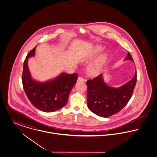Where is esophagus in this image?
Returning a JSON list of instances; mask_svg holds the SVG:
<instances>
[{
    "label": "esophagus",
    "mask_w": 157,
    "mask_h": 157,
    "mask_svg": "<svg viewBox=\"0 0 157 157\" xmlns=\"http://www.w3.org/2000/svg\"><path fill=\"white\" fill-rule=\"evenodd\" d=\"M78 82H84L85 81L84 79L82 78V77H78V80H77Z\"/></svg>",
    "instance_id": "esophagus-1"
}]
</instances>
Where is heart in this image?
<instances>
[{"mask_svg": "<svg viewBox=\"0 0 157 157\" xmlns=\"http://www.w3.org/2000/svg\"><path fill=\"white\" fill-rule=\"evenodd\" d=\"M102 47L100 45L95 46L91 52L90 53V56L91 57H93L102 49ZM108 55L106 53H103L98 56L95 60L91 64H90L87 69V71L90 75L96 76L98 75L101 72L104 65L107 60Z\"/></svg>", "mask_w": 157, "mask_h": 157, "instance_id": "heart-1", "label": "heart"}]
</instances>
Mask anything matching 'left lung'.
<instances>
[{
    "label": "left lung",
    "instance_id": "obj_1",
    "mask_svg": "<svg viewBox=\"0 0 157 157\" xmlns=\"http://www.w3.org/2000/svg\"><path fill=\"white\" fill-rule=\"evenodd\" d=\"M125 60L134 62L130 52H128ZM136 81V72L129 82L119 88H113L106 84L103 81L102 74L87 81L88 108L94 114L104 118L117 113L130 100Z\"/></svg>",
    "mask_w": 157,
    "mask_h": 157
}]
</instances>
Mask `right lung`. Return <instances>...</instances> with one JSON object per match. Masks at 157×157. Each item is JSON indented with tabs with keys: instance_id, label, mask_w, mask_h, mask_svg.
Instances as JSON below:
<instances>
[{
	"instance_id": "add662e5",
	"label": "right lung",
	"mask_w": 157,
	"mask_h": 157,
	"mask_svg": "<svg viewBox=\"0 0 157 157\" xmlns=\"http://www.w3.org/2000/svg\"><path fill=\"white\" fill-rule=\"evenodd\" d=\"M35 49L36 47L28 53L24 60L22 75L24 91L35 108L45 112H54L66 105L73 86L77 81L78 75L62 73L57 77L44 82L33 79L27 61L35 56Z\"/></svg>"
}]
</instances>
